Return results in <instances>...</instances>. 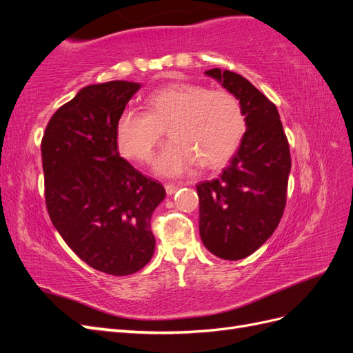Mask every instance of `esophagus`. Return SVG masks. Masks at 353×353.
I'll return each instance as SVG.
<instances>
[{
	"instance_id": "1",
	"label": "esophagus",
	"mask_w": 353,
	"mask_h": 353,
	"mask_svg": "<svg viewBox=\"0 0 353 353\" xmlns=\"http://www.w3.org/2000/svg\"><path fill=\"white\" fill-rule=\"evenodd\" d=\"M179 187H181V184H166V185H165V190H166L168 194H174Z\"/></svg>"
}]
</instances>
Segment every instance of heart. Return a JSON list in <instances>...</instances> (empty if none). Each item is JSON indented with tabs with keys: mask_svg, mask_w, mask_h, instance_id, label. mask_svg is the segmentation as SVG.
<instances>
[{
	"mask_svg": "<svg viewBox=\"0 0 353 353\" xmlns=\"http://www.w3.org/2000/svg\"><path fill=\"white\" fill-rule=\"evenodd\" d=\"M144 108L145 113L125 109L117 116V145L125 157L147 163L168 130L172 140L156 159V170L168 176L196 163L221 168L239 150L245 132L241 103L227 90L174 82L148 94Z\"/></svg>",
	"mask_w": 353,
	"mask_h": 353,
	"instance_id": "obj_1",
	"label": "heart"
}]
</instances>
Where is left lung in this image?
<instances>
[{"instance_id":"8db88e82","label":"left lung","mask_w":353,"mask_h":353,"mask_svg":"<svg viewBox=\"0 0 353 353\" xmlns=\"http://www.w3.org/2000/svg\"><path fill=\"white\" fill-rule=\"evenodd\" d=\"M240 100L243 141L219 178L197 184L199 230L206 249L239 261L258 250L279 227L287 201L290 147L275 104L241 74L206 72Z\"/></svg>"}]
</instances>
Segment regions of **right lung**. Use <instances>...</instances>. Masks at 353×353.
<instances>
[{
  "mask_svg": "<svg viewBox=\"0 0 353 353\" xmlns=\"http://www.w3.org/2000/svg\"><path fill=\"white\" fill-rule=\"evenodd\" d=\"M140 83L82 88L51 116L41 141L46 205L61 239L91 268L130 275L154 253L152 215L166 196L117 153V116Z\"/></svg>",
  "mask_w": 353,
  "mask_h": 353,
  "instance_id": "right-lung-1",
  "label": "right lung"
}]
</instances>
